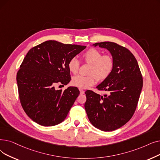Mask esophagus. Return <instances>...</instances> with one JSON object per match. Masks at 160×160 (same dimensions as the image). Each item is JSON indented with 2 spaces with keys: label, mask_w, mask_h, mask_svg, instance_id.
<instances>
[{
  "label": "esophagus",
  "mask_w": 160,
  "mask_h": 160,
  "mask_svg": "<svg viewBox=\"0 0 160 160\" xmlns=\"http://www.w3.org/2000/svg\"><path fill=\"white\" fill-rule=\"evenodd\" d=\"M79 90H80V94H81V95H82V94H84V92H84V90H83V89H81V88H80V89H79Z\"/></svg>",
  "instance_id": "1"
}]
</instances>
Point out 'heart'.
Returning a JSON list of instances; mask_svg holds the SVG:
<instances>
[{"label": "heart", "mask_w": 160, "mask_h": 160, "mask_svg": "<svg viewBox=\"0 0 160 160\" xmlns=\"http://www.w3.org/2000/svg\"><path fill=\"white\" fill-rule=\"evenodd\" d=\"M95 49L90 48L82 54L84 62L91 64L88 76L77 75L72 79V84L80 88H88L93 86L97 81H102L112 73L114 68L112 58L108 55H103ZM80 67V62L76 58H72L68 62V70L73 74L77 73Z\"/></svg>", "instance_id": "heart-1"}]
</instances>
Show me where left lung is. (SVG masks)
Returning <instances> with one entry per match:
<instances>
[{"label":"left lung","instance_id":"obj_1","mask_svg":"<svg viewBox=\"0 0 160 160\" xmlns=\"http://www.w3.org/2000/svg\"><path fill=\"white\" fill-rule=\"evenodd\" d=\"M93 46L110 52L114 68L108 77L97 86L108 93L102 96L87 90L84 107L94 127L104 131H114L133 116L142 88V74L135 56L126 48L112 42Z\"/></svg>","mask_w":160,"mask_h":160}]
</instances>
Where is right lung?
<instances>
[{
	"label": "right lung",
	"instance_id": "right-lung-1",
	"mask_svg": "<svg viewBox=\"0 0 160 160\" xmlns=\"http://www.w3.org/2000/svg\"><path fill=\"white\" fill-rule=\"evenodd\" d=\"M86 46L48 40L28 52L17 73L20 102L30 118L43 126L61 123L80 94L76 87L55 89L71 81L68 62Z\"/></svg>",
	"mask_w": 160,
	"mask_h": 160
}]
</instances>
